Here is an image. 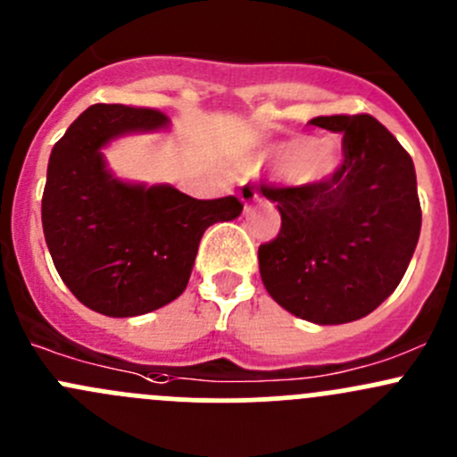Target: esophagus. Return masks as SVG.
Wrapping results in <instances>:
<instances>
[{
    "instance_id": "obj_1",
    "label": "esophagus",
    "mask_w": 457,
    "mask_h": 457,
    "mask_svg": "<svg viewBox=\"0 0 457 457\" xmlns=\"http://www.w3.org/2000/svg\"><path fill=\"white\" fill-rule=\"evenodd\" d=\"M238 195H241V201H243V205H245V210H250V207L258 201V192L252 186H243Z\"/></svg>"
}]
</instances>
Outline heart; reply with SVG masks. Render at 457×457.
Instances as JSON below:
<instances>
[{
	"mask_svg": "<svg viewBox=\"0 0 457 457\" xmlns=\"http://www.w3.org/2000/svg\"><path fill=\"white\" fill-rule=\"evenodd\" d=\"M267 156L276 161V170L294 186H320L338 172L343 150L334 137L285 141L274 145Z\"/></svg>",
	"mask_w": 457,
	"mask_h": 457,
	"instance_id": "obj_1",
	"label": "heart"
}]
</instances>
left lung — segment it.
<instances>
[{"label": "left lung", "mask_w": 457, "mask_h": 457, "mask_svg": "<svg viewBox=\"0 0 457 457\" xmlns=\"http://www.w3.org/2000/svg\"><path fill=\"white\" fill-rule=\"evenodd\" d=\"M312 123L343 135L345 161L320 186H262L280 212V232L258 247V270L289 314L343 325L371 314L407 271L422 225L416 168L370 114Z\"/></svg>", "instance_id": "left-lung-1"}]
</instances>
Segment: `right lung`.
Returning <instances> with one entry per match:
<instances>
[{
	"instance_id": "right-lung-1",
	"label": "right lung",
	"mask_w": 457,
	"mask_h": 457,
	"mask_svg": "<svg viewBox=\"0 0 457 457\" xmlns=\"http://www.w3.org/2000/svg\"><path fill=\"white\" fill-rule=\"evenodd\" d=\"M159 110L96 104L54 143L41 223L59 276L92 312L141 316L183 294L203 232L241 216L237 196L199 201L168 183L114 177L104 150L128 135L168 130Z\"/></svg>"
}]
</instances>
